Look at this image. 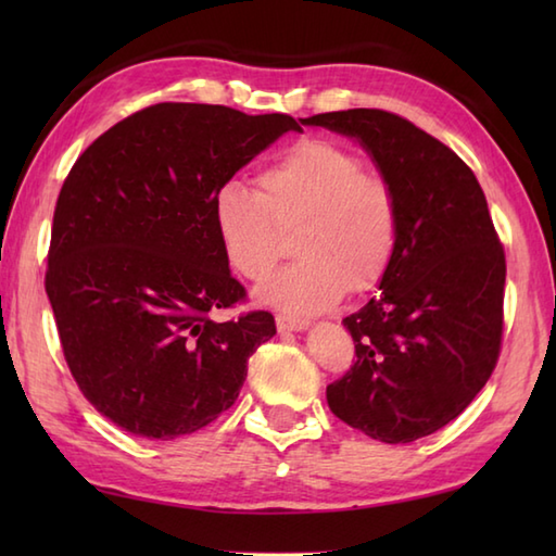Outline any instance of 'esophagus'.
<instances>
[{"instance_id":"esophagus-1","label":"esophagus","mask_w":556,"mask_h":556,"mask_svg":"<svg viewBox=\"0 0 556 556\" xmlns=\"http://www.w3.org/2000/svg\"><path fill=\"white\" fill-rule=\"evenodd\" d=\"M277 329L279 332H303V329H308V323L296 320V317L277 315Z\"/></svg>"}]
</instances>
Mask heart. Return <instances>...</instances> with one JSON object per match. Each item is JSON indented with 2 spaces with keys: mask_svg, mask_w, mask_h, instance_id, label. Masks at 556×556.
Wrapping results in <instances>:
<instances>
[{
  "mask_svg": "<svg viewBox=\"0 0 556 556\" xmlns=\"http://www.w3.org/2000/svg\"><path fill=\"white\" fill-rule=\"evenodd\" d=\"M255 188L236 179L212 195V224L236 275L263 281L279 257V227L301 222L293 251L301 257L257 291L291 315L332 308L346 291L377 287L399 239L392 188L361 157L327 140H299L267 162Z\"/></svg>",
  "mask_w": 556,
  "mask_h": 556,
  "instance_id": "heart-1",
  "label": "heart"
}]
</instances>
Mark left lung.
<instances>
[{"label":"left lung","mask_w":556,"mask_h":556,"mask_svg":"<svg viewBox=\"0 0 556 556\" xmlns=\"http://www.w3.org/2000/svg\"><path fill=\"white\" fill-rule=\"evenodd\" d=\"M305 126L358 140L399 205L380 293L344 317L356 363L327 387L337 418L406 444L452 422L497 365L506 260L468 164L384 110L327 112Z\"/></svg>","instance_id":"left-lung-1"}]
</instances>
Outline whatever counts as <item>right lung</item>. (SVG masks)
Here are the masks:
<instances>
[{
  "label": "right lung",
  "instance_id": "add662e5",
  "mask_svg": "<svg viewBox=\"0 0 556 556\" xmlns=\"http://www.w3.org/2000/svg\"><path fill=\"white\" fill-rule=\"evenodd\" d=\"M287 131L289 114L160 102L104 131L56 200L45 289L68 370L104 418L148 440L233 406L265 311L217 323L245 289L212 224L217 186Z\"/></svg>",
  "mask_w": 556,
  "mask_h": 556
}]
</instances>
